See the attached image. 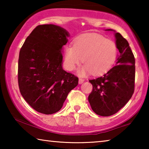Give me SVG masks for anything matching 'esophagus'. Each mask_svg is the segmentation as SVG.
<instances>
[{
    "label": "esophagus",
    "mask_w": 149,
    "mask_h": 149,
    "mask_svg": "<svg viewBox=\"0 0 149 149\" xmlns=\"http://www.w3.org/2000/svg\"><path fill=\"white\" fill-rule=\"evenodd\" d=\"M84 82V79H81V78H79V84H81Z\"/></svg>",
    "instance_id": "esophagus-1"
}]
</instances>
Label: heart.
<instances>
[{"label": "heart", "instance_id": "obj_1", "mask_svg": "<svg viewBox=\"0 0 149 149\" xmlns=\"http://www.w3.org/2000/svg\"><path fill=\"white\" fill-rule=\"evenodd\" d=\"M118 56V47L114 41L101 35L85 33L74 40V47L65 49L66 68L72 71L81 61L84 65L78 70L80 76L93 74L100 75L110 70Z\"/></svg>", "mask_w": 149, "mask_h": 149}]
</instances>
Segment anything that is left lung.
<instances>
[{
  "label": "left lung",
  "mask_w": 149,
  "mask_h": 149,
  "mask_svg": "<svg viewBox=\"0 0 149 149\" xmlns=\"http://www.w3.org/2000/svg\"><path fill=\"white\" fill-rule=\"evenodd\" d=\"M114 35L120 52L116 65L102 76L89 80L93 91L88 100L93 112L101 116H109L118 112L134 93V55L127 40L119 33H115Z\"/></svg>",
  "instance_id": "obj_1"
}]
</instances>
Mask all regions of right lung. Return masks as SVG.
<instances>
[{"label": "right lung", "instance_id": "obj_1", "mask_svg": "<svg viewBox=\"0 0 149 149\" xmlns=\"http://www.w3.org/2000/svg\"><path fill=\"white\" fill-rule=\"evenodd\" d=\"M69 33L53 24L37 26L19 51L18 85L25 100L37 112L52 114L61 109L78 77L62 68V47Z\"/></svg>", "mask_w": 149, "mask_h": 149}]
</instances>
